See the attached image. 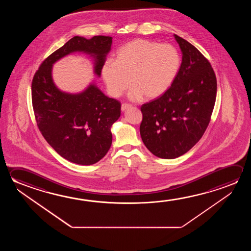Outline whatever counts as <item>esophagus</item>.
<instances>
[{"mask_svg":"<svg viewBox=\"0 0 251 251\" xmlns=\"http://www.w3.org/2000/svg\"><path fill=\"white\" fill-rule=\"evenodd\" d=\"M130 107V105L129 104H127V103H123L122 104V111H125V110H127V108H129Z\"/></svg>","mask_w":251,"mask_h":251,"instance_id":"esophagus-1","label":"esophagus"}]
</instances>
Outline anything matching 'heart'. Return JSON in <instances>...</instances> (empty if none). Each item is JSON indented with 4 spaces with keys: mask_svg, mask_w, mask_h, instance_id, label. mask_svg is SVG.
Here are the masks:
<instances>
[{
    "mask_svg": "<svg viewBox=\"0 0 251 251\" xmlns=\"http://www.w3.org/2000/svg\"><path fill=\"white\" fill-rule=\"evenodd\" d=\"M180 62L179 53L171 45L135 39L118 50L115 61L103 64L101 75L113 97H120L131 84L130 99H156L173 85Z\"/></svg>",
    "mask_w": 251,
    "mask_h": 251,
    "instance_id": "heart-1",
    "label": "heart"
}]
</instances>
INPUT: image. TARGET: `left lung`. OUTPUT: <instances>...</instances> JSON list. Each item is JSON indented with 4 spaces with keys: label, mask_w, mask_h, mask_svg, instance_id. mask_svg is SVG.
<instances>
[{
    "label": "left lung",
    "mask_w": 251,
    "mask_h": 251,
    "mask_svg": "<svg viewBox=\"0 0 251 251\" xmlns=\"http://www.w3.org/2000/svg\"><path fill=\"white\" fill-rule=\"evenodd\" d=\"M182 63L165 94L141 107L140 134L153 155L173 159L184 155L201 138L209 124L217 81L209 61L189 42L174 34Z\"/></svg>",
    "instance_id": "1"
}]
</instances>
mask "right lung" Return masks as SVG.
<instances>
[{
  "instance_id": "right-lung-1",
  "label": "right lung",
  "mask_w": 251,
  "mask_h": 251,
  "mask_svg": "<svg viewBox=\"0 0 251 251\" xmlns=\"http://www.w3.org/2000/svg\"><path fill=\"white\" fill-rule=\"evenodd\" d=\"M111 45V37L86 39L75 36L44 60L32 79L37 127L47 143L74 164L94 165L107 154L112 125L121 115V103L104 95L95 83L78 94L63 92L54 84L52 66L66 55L83 52L95 59L94 72L100 77Z\"/></svg>"
}]
</instances>
